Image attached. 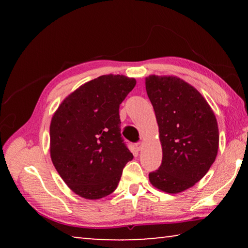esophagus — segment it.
I'll use <instances>...</instances> for the list:
<instances>
[{
    "label": "esophagus",
    "instance_id": "obj_1",
    "mask_svg": "<svg viewBox=\"0 0 248 248\" xmlns=\"http://www.w3.org/2000/svg\"><path fill=\"white\" fill-rule=\"evenodd\" d=\"M134 145H136V148H137L138 151H140L142 149V146H143V143H142V142H137V143Z\"/></svg>",
    "mask_w": 248,
    "mask_h": 248
}]
</instances>
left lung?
<instances>
[{
	"label": "left lung",
	"mask_w": 248,
	"mask_h": 248,
	"mask_svg": "<svg viewBox=\"0 0 248 248\" xmlns=\"http://www.w3.org/2000/svg\"><path fill=\"white\" fill-rule=\"evenodd\" d=\"M146 93L154 108L162 143V164L149 178L155 188L177 194L194 186L216 161V116L195 87L175 77L151 75Z\"/></svg>",
	"instance_id": "8db88e82"
}]
</instances>
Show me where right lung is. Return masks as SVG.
<instances>
[{"label": "right lung", "instance_id": "right-lung-1", "mask_svg": "<svg viewBox=\"0 0 248 248\" xmlns=\"http://www.w3.org/2000/svg\"><path fill=\"white\" fill-rule=\"evenodd\" d=\"M124 75H102L70 94L50 124V155L71 190L100 199L118 186L133 158L120 133L119 106L136 86Z\"/></svg>", "mask_w": 248, "mask_h": 248}]
</instances>
